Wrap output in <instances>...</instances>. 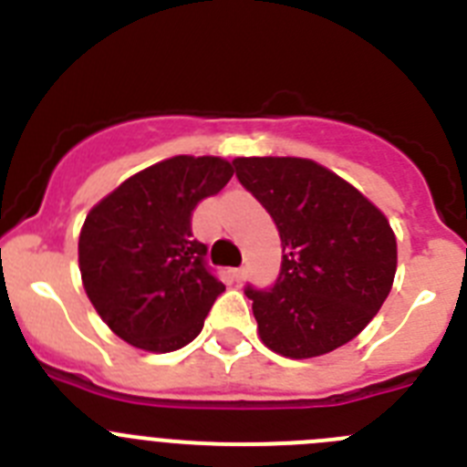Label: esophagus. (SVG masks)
<instances>
[{
  "label": "esophagus",
  "mask_w": 467,
  "mask_h": 467,
  "mask_svg": "<svg viewBox=\"0 0 467 467\" xmlns=\"http://www.w3.org/2000/svg\"><path fill=\"white\" fill-rule=\"evenodd\" d=\"M231 275H234V280H236V283H243V280H245V275H247V269H245V266H241V269H234V271H231Z\"/></svg>",
  "instance_id": "obj_1"
}]
</instances>
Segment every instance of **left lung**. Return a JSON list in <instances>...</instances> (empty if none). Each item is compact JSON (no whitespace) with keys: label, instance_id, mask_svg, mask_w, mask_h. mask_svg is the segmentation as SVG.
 Listing matches in <instances>:
<instances>
[{"label":"left lung","instance_id":"left-lung-1","mask_svg":"<svg viewBox=\"0 0 467 467\" xmlns=\"http://www.w3.org/2000/svg\"><path fill=\"white\" fill-rule=\"evenodd\" d=\"M234 171L283 245L275 283L245 287L262 341L295 360L348 344L393 287L398 245L383 213L308 159L253 156L234 161Z\"/></svg>","mask_w":467,"mask_h":467}]
</instances>
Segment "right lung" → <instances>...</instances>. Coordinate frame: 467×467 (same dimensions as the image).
<instances>
[{
  "instance_id": "add662e5",
  "label": "right lung",
  "mask_w": 467,
  "mask_h": 467,
  "mask_svg": "<svg viewBox=\"0 0 467 467\" xmlns=\"http://www.w3.org/2000/svg\"><path fill=\"white\" fill-rule=\"evenodd\" d=\"M234 175L217 156H175L128 177L84 222L79 269L95 311L130 346L168 353L203 329L224 292L192 213Z\"/></svg>"
}]
</instances>
